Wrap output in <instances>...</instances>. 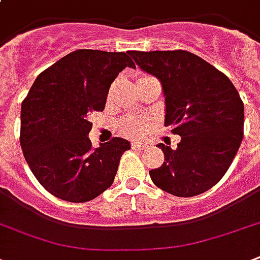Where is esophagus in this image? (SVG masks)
Wrapping results in <instances>:
<instances>
[{
	"instance_id": "obj_1",
	"label": "esophagus",
	"mask_w": 260,
	"mask_h": 260,
	"mask_svg": "<svg viewBox=\"0 0 260 260\" xmlns=\"http://www.w3.org/2000/svg\"><path fill=\"white\" fill-rule=\"evenodd\" d=\"M144 144H143V143H132V148H134V150H143V148H144Z\"/></svg>"
}]
</instances>
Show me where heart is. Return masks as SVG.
<instances>
[{
    "label": "heart",
    "mask_w": 260,
    "mask_h": 260,
    "mask_svg": "<svg viewBox=\"0 0 260 260\" xmlns=\"http://www.w3.org/2000/svg\"><path fill=\"white\" fill-rule=\"evenodd\" d=\"M143 78H147V75H143L139 79ZM120 129L128 136H140L147 129V118L142 116H131V117L124 118L120 122Z\"/></svg>",
    "instance_id": "1"
}]
</instances>
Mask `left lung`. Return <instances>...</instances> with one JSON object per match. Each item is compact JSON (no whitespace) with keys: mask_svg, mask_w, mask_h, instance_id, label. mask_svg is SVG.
Returning <instances> with one entry per match:
<instances>
[{"mask_svg":"<svg viewBox=\"0 0 260 260\" xmlns=\"http://www.w3.org/2000/svg\"><path fill=\"white\" fill-rule=\"evenodd\" d=\"M143 71L160 81L166 102L165 125L181 136L150 177L159 189L193 197L213 187L230 169L243 140L244 105L230 78L183 50L131 51Z\"/></svg>","mask_w":260,"mask_h":260,"instance_id":"1","label":"left lung"}]
</instances>
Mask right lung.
I'll return each instance as SVG.
<instances>
[{
    "label": "right lung",
    "instance_id": "1",
    "mask_svg": "<svg viewBox=\"0 0 260 260\" xmlns=\"http://www.w3.org/2000/svg\"><path fill=\"white\" fill-rule=\"evenodd\" d=\"M135 63L125 52L77 50L35 79L21 104L20 143L30 171L52 196L87 202L112 186L125 139L91 147L89 116L105 109L116 77Z\"/></svg>",
    "mask_w": 260,
    "mask_h": 260
}]
</instances>
